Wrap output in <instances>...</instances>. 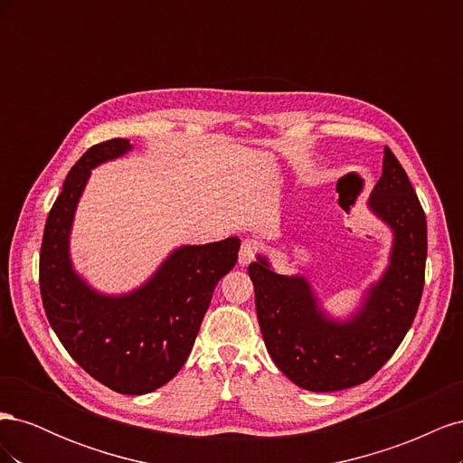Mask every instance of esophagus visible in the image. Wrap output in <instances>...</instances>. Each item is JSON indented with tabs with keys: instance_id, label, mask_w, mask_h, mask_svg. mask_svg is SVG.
Masks as SVG:
<instances>
[{
	"instance_id": "esophagus-1",
	"label": "esophagus",
	"mask_w": 463,
	"mask_h": 463,
	"mask_svg": "<svg viewBox=\"0 0 463 463\" xmlns=\"http://www.w3.org/2000/svg\"><path fill=\"white\" fill-rule=\"evenodd\" d=\"M259 255V243L255 240H245L240 250V264L247 266L255 260V257Z\"/></svg>"
}]
</instances>
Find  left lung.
I'll list each match as a JSON object with an SVG mask.
<instances>
[{
  "mask_svg": "<svg viewBox=\"0 0 463 463\" xmlns=\"http://www.w3.org/2000/svg\"><path fill=\"white\" fill-rule=\"evenodd\" d=\"M367 204L394 233V243L388 269L352 318H330L303 276L278 274L260 255L249 264L264 345L276 367L305 390L334 392L369 381L396 352L419 309L427 220L408 174L388 146Z\"/></svg>",
  "mask_w": 463,
  "mask_h": 463,
  "instance_id": "1",
  "label": "left lung"
}]
</instances>
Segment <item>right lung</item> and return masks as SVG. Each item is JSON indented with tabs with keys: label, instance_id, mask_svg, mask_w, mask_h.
Segmentation results:
<instances>
[{
	"label": "right lung",
	"instance_id": "add662e5",
	"mask_svg": "<svg viewBox=\"0 0 463 463\" xmlns=\"http://www.w3.org/2000/svg\"><path fill=\"white\" fill-rule=\"evenodd\" d=\"M133 146L128 138L90 146L67 174L44 228L40 293L53 332L79 365L119 394H148L170 383L187 361L220 279L237 262L240 240L184 245L148 282L106 296L82 279L69 257L75 210L90 170Z\"/></svg>",
	"mask_w": 463,
	"mask_h": 463
}]
</instances>
